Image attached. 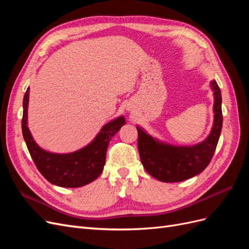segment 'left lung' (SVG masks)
Masks as SVG:
<instances>
[{
	"label": "left lung",
	"mask_w": 249,
	"mask_h": 249,
	"mask_svg": "<svg viewBox=\"0 0 249 249\" xmlns=\"http://www.w3.org/2000/svg\"><path fill=\"white\" fill-rule=\"evenodd\" d=\"M214 94V123L209 136L191 146H177L150 136L137 125L138 150L143 167L164 183H177L199 175L213 158L222 129L221 91L215 80L211 81Z\"/></svg>",
	"instance_id": "8db88e82"
}]
</instances>
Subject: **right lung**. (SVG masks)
I'll use <instances>...</instances> for the list:
<instances>
[{
    "instance_id": "obj_1",
    "label": "right lung",
    "mask_w": 249,
    "mask_h": 249,
    "mask_svg": "<svg viewBox=\"0 0 249 249\" xmlns=\"http://www.w3.org/2000/svg\"><path fill=\"white\" fill-rule=\"evenodd\" d=\"M29 91L22 102V136L37 169L53 185L64 188H77L93 182L103 172L106 154L112 137L125 124L124 116H119L105 124L88 145L70 154L50 153L42 149L28 127Z\"/></svg>"
}]
</instances>
